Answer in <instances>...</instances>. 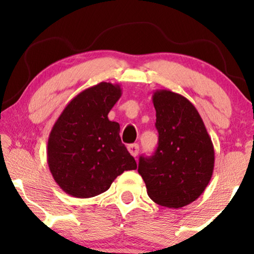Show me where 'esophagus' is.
<instances>
[{"label":"esophagus","mask_w":254,"mask_h":254,"mask_svg":"<svg viewBox=\"0 0 254 254\" xmlns=\"http://www.w3.org/2000/svg\"><path fill=\"white\" fill-rule=\"evenodd\" d=\"M127 150H129V153L131 154L132 156H137L138 155V151H139V145L137 143H133V144H130L127 145Z\"/></svg>","instance_id":"34e87169"}]
</instances>
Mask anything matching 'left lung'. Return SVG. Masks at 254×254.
Returning <instances> with one entry per match:
<instances>
[{
	"label": "left lung",
	"mask_w": 254,
	"mask_h": 254,
	"mask_svg": "<svg viewBox=\"0 0 254 254\" xmlns=\"http://www.w3.org/2000/svg\"><path fill=\"white\" fill-rule=\"evenodd\" d=\"M159 144L150 157H139L138 173L154 202L183 208L197 199L210 182L215 151L196 107L168 89L153 94Z\"/></svg>",
	"instance_id": "obj_1"
}]
</instances>
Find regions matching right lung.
Listing matches in <instances>:
<instances>
[{"instance_id":"add662e5","label":"right lung","mask_w":254,"mask_h":254,"mask_svg":"<svg viewBox=\"0 0 254 254\" xmlns=\"http://www.w3.org/2000/svg\"><path fill=\"white\" fill-rule=\"evenodd\" d=\"M122 97L119 84L100 82L71 99L52 127L48 165L65 193L98 196L124 171L136 170L135 159L122 143L117 122L109 112Z\"/></svg>"}]
</instances>
